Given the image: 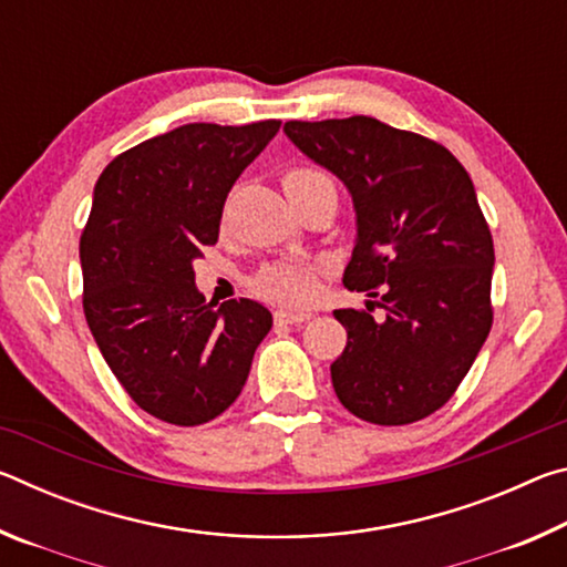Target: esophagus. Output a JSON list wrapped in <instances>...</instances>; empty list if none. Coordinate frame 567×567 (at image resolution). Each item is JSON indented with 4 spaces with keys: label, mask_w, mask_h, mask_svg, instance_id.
Listing matches in <instances>:
<instances>
[{
    "label": "esophagus",
    "mask_w": 567,
    "mask_h": 567,
    "mask_svg": "<svg viewBox=\"0 0 567 567\" xmlns=\"http://www.w3.org/2000/svg\"><path fill=\"white\" fill-rule=\"evenodd\" d=\"M310 318H312L310 312H295V310H277L275 312L277 324H300V322H307Z\"/></svg>",
    "instance_id": "obj_1"
}]
</instances>
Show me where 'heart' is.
Returning a JSON list of instances; mask_svg holds the SVG:
<instances>
[{"mask_svg": "<svg viewBox=\"0 0 567 567\" xmlns=\"http://www.w3.org/2000/svg\"><path fill=\"white\" fill-rule=\"evenodd\" d=\"M322 185H332L330 177L324 175L318 167H290L282 172V187L295 203L297 197L307 195V192L318 189ZM318 280H320V267L315 262L305 260H285V262H272L265 265L260 272L255 275L252 287L267 300L282 302V305H307L312 302L315 292H318Z\"/></svg>", "mask_w": 567, "mask_h": 567, "instance_id": "heart-1", "label": "heart"}]
</instances>
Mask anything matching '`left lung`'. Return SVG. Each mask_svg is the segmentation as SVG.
Returning a JSON list of instances; mask_svg holds the SVG:
<instances>
[{
  "label": "left lung",
  "mask_w": 567,
  "mask_h": 567,
  "mask_svg": "<svg viewBox=\"0 0 567 567\" xmlns=\"http://www.w3.org/2000/svg\"><path fill=\"white\" fill-rule=\"evenodd\" d=\"M307 157L348 185L358 245L342 285L385 320L334 310L348 344L332 388L354 417L410 425L455 395L493 328L495 249L473 179L440 142L375 117L285 122Z\"/></svg>",
  "instance_id": "8db88e82"
}]
</instances>
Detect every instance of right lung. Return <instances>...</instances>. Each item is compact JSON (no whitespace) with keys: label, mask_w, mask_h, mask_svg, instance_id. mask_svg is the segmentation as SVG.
Returning a JSON list of instances; mask_svg holds the SVG:
<instances>
[{"label":"right lung","mask_w":567,"mask_h":567,"mask_svg":"<svg viewBox=\"0 0 567 567\" xmlns=\"http://www.w3.org/2000/svg\"><path fill=\"white\" fill-rule=\"evenodd\" d=\"M280 124H185L122 152L94 187L80 237L84 318L127 395L169 425L223 415L272 328L260 302H205L192 262L217 243L227 192Z\"/></svg>","instance_id":"1"}]
</instances>
